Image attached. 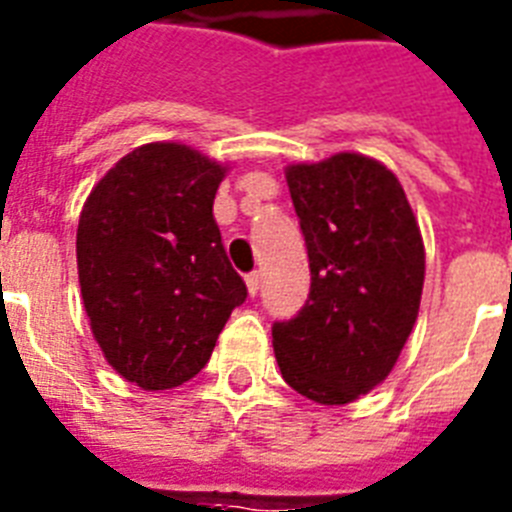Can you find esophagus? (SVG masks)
Instances as JSON below:
<instances>
[{"label":"esophagus","instance_id":"34e87169","mask_svg":"<svg viewBox=\"0 0 512 512\" xmlns=\"http://www.w3.org/2000/svg\"><path fill=\"white\" fill-rule=\"evenodd\" d=\"M247 289H249V294H252V297H255L257 289H260V273H257V270L247 273Z\"/></svg>","mask_w":512,"mask_h":512}]
</instances>
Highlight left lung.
Listing matches in <instances>:
<instances>
[{
	"mask_svg": "<svg viewBox=\"0 0 512 512\" xmlns=\"http://www.w3.org/2000/svg\"><path fill=\"white\" fill-rule=\"evenodd\" d=\"M310 257V294L273 323V350L294 392L344 405L381 384L421 305V228L392 170L363 155L286 170Z\"/></svg>",
	"mask_w": 512,
	"mask_h": 512,
	"instance_id": "left-lung-1",
	"label": "left lung"
}]
</instances>
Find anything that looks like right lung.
Here are the masks:
<instances>
[{"label": "right lung", "instance_id": "add662e5", "mask_svg": "<svg viewBox=\"0 0 512 512\" xmlns=\"http://www.w3.org/2000/svg\"><path fill=\"white\" fill-rule=\"evenodd\" d=\"M223 173L184 144H147L83 205L76 255L91 331L107 363L141 389L197 376L247 299L213 215Z\"/></svg>", "mask_w": 512, "mask_h": 512}]
</instances>
